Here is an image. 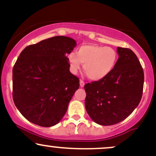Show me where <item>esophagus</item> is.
Returning a JSON list of instances; mask_svg holds the SVG:
<instances>
[{
    "instance_id": "34e87169",
    "label": "esophagus",
    "mask_w": 156,
    "mask_h": 156,
    "mask_svg": "<svg viewBox=\"0 0 156 156\" xmlns=\"http://www.w3.org/2000/svg\"><path fill=\"white\" fill-rule=\"evenodd\" d=\"M84 85H85V83H84L83 80H80V87H83Z\"/></svg>"
}]
</instances>
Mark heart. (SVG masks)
I'll return each mask as SVG.
<instances>
[{
	"instance_id": "obj_1",
	"label": "heart",
	"mask_w": 156,
	"mask_h": 156,
	"mask_svg": "<svg viewBox=\"0 0 156 156\" xmlns=\"http://www.w3.org/2000/svg\"><path fill=\"white\" fill-rule=\"evenodd\" d=\"M68 62L73 73L83 64V71L90 80H100L105 78L115 68L118 54L114 48L98 44H83L73 53L68 55Z\"/></svg>"
}]
</instances>
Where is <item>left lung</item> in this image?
Segmentation results:
<instances>
[{"label": "left lung", "mask_w": 156, "mask_h": 156, "mask_svg": "<svg viewBox=\"0 0 156 156\" xmlns=\"http://www.w3.org/2000/svg\"><path fill=\"white\" fill-rule=\"evenodd\" d=\"M119 58L110 75L86 83V110L101 125L120 122L140 103L144 87V71L136 55L129 48H117Z\"/></svg>", "instance_id": "1"}]
</instances>
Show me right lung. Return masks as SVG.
<instances>
[{"label":"right lung","instance_id":"1","mask_svg":"<svg viewBox=\"0 0 156 156\" xmlns=\"http://www.w3.org/2000/svg\"><path fill=\"white\" fill-rule=\"evenodd\" d=\"M76 45L73 39L56 36L27 46L20 54L12 69V96L31 122L51 127L65 114L80 86L66 56Z\"/></svg>","mask_w":156,"mask_h":156}]
</instances>
